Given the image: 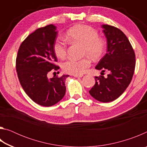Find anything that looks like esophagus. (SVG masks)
I'll return each mask as SVG.
<instances>
[{"label": "esophagus", "instance_id": "1", "mask_svg": "<svg viewBox=\"0 0 147 147\" xmlns=\"http://www.w3.org/2000/svg\"><path fill=\"white\" fill-rule=\"evenodd\" d=\"M73 76L76 77V78H81L83 76V74H74Z\"/></svg>", "mask_w": 147, "mask_h": 147}]
</instances>
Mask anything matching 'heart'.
<instances>
[{"instance_id": "1", "label": "heart", "mask_w": 147, "mask_h": 147, "mask_svg": "<svg viewBox=\"0 0 147 147\" xmlns=\"http://www.w3.org/2000/svg\"><path fill=\"white\" fill-rule=\"evenodd\" d=\"M66 38L69 42L82 44L83 54H87L93 60L100 58L105 50V43L99 38L98 32L88 25L78 24L71 27L66 32ZM53 49L57 57L64 58L67 53L66 41L58 38L54 41ZM90 65V60L86 57L81 59L69 58L62 63V69L66 73L82 74Z\"/></svg>"}]
</instances>
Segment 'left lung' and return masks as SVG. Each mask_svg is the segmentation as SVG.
Masks as SVG:
<instances>
[{
  "label": "left lung",
  "mask_w": 147,
  "mask_h": 147,
  "mask_svg": "<svg viewBox=\"0 0 147 147\" xmlns=\"http://www.w3.org/2000/svg\"><path fill=\"white\" fill-rule=\"evenodd\" d=\"M107 39V53L95 67L108 71L107 78L95 76V84L89 91L94 98L109 102L119 97L130 84L136 67L135 53L127 37L120 29L103 24Z\"/></svg>",
  "instance_id": "8db88e82"
}]
</instances>
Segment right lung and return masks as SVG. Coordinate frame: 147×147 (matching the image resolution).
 I'll list each match as a JSON object with an SVG mask.
<instances>
[{
  "label": "right lung",
  "mask_w": 147,
  "mask_h": 147,
  "mask_svg": "<svg viewBox=\"0 0 147 147\" xmlns=\"http://www.w3.org/2000/svg\"><path fill=\"white\" fill-rule=\"evenodd\" d=\"M56 27L49 24L32 32L22 42L16 58V70L20 84L27 95L39 105L53 106L65 94V84L69 75L48 78L49 72L57 71L53 45Z\"/></svg>",
  "instance_id": "right-lung-1"
}]
</instances>
